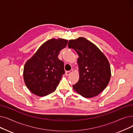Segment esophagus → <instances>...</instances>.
I'll list each match as a JSON object with an SVG mask.
<instances>
[{
  "instance_id": "esophagus-1",
  "label": "esophagus",
  "mask_w": 133,
  "mask_h": 133,
  "mask_svg": "<svg viewBox=\"0 0 133 133\" xmlns=\"http://www.w3.org/2000/svg\"><path fill=\"white\" fill-rule=\"evenodd\" d=\"M73 70H71V71H66V76H69V75H70L72 72H73Z\"/></svg>"
}]
</instances>
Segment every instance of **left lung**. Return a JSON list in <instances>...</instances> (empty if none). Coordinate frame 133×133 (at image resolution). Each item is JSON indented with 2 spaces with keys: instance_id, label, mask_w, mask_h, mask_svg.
Listing matches in <instances>:
<instances>
[{
  "instance_id": "1",
  "label": "left lung",
  "mask_w": 133,
  "mask_h": 133,
  "mask_svg": "<svg viewBox=\"0 0 133 133\" xmlns=\"http://www.w3.org/2000/svg\"><path fill=\"white\" fill-rule=\"evenodd\" d=\"M68 47L79 55V79L73 85V89L85 98L98 95L106 88L111 78L110 66L106 56L84 37L70 40Z\"/></svg>"
}]
</instances>
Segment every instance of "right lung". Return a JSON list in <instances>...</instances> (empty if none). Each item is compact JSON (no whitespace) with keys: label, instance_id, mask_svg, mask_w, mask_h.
I'll return each mask as SVG.
<instances>
[{"label":"right lung","instance_id":"1","mask_svg":"<svg viewBox=\"0 0 133 133\" xmlns=\"http://www.w3.org/2000/svg\"><path fill=\"white\" fill-rule=\"evenodd\" d=\"M62 38H52L42 44L24 67L23 78L32 94L42 97L53 92L65 74L64 63L58 59L67 44Z\"/></svg>","mask_w":133,"mask_h":133}]
</instances>
